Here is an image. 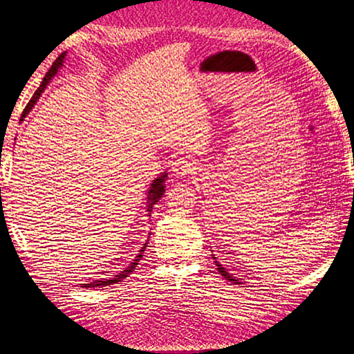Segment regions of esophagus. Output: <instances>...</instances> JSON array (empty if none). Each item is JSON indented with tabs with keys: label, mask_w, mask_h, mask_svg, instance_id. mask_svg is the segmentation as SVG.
Returning a JSON list of instances; mask_svg holds the SVG:
<instances>
[{
	"label": "esophagus",
	"mask_w": 354,
	"mask_h": 354,
	"mask_svg": "<svg viewBox=\"0 0 354 354\" xmlns=\"http://www.w3.org/2000/svg\"><path fill=\"white\" fill-rule=\"evenodd\" d=\"M196 169H198V167H196V163L191 158H178L176 163L172 165V171L176 177L189 176V174H194Z\"/></svg>",
	"instance_id": "34e87169"
}]
</instances>
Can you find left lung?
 <instances>
[{
	"instance_id": "obj_1",
	"label": "left lung",
	"mask_w": 354,
	"mask_h": 354,
	"mask_svg": "<svg viewBox=\"0 0 354 354\" xmlns=\"http://www.w3.org/2000/svg\"><path fill=\"white\" fill-rule=\"evenodd\" d=\"M213 259H215V262H216V257H213ZM216 266H218V270H219V274L224 276L225 279L230 281V282H234V283H241L239 279H235L234 276H230V273H227V270L223 268V265H219V262H216Z\"/></svg>"
}]
</instances>
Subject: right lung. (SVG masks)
Listing matches in <instances>:
<instances>
[{
	"instance_id": "add662e5",
	"label": "right lung",
	"mask_w": 354,
	"mask_h": 354,
	"mask_svg": "<svg viewBox=\"0 0 354 354\" xmlns=\"http://www.w3.org/2000/svg\"><path fill=\"white\" fill-rule=\"evenodd\" d=\"M64 57H66V53H61L59 56L56 57V61L53 62V66L50 67V71L46 72V75H45V77H44L42 84L39 86V89H37L36 92H34V95L31 97V100L28 102L26 108L23 109L21 120H23V118H25V115H26L28 113L31 111L32 106L36 105V102L39 100L40 94H42V92L45 91L46 84H48V83H50V80L53 78L55 75L57 73V68H59V67L62 66V61H64ZM165 178H166V174H163V176L158 177V178H155L153 183L150 185L149 196H147V212H149V215H150V213H152V208H153V205L156 204V202L160 201L161 196L165 194ZM146 246H147V243H144L142 248H141V251H139V254H138V256H136V259L133 260V262L130 263L129 268H125L124 271H120V273H119L118 276H114V277H109V279L94 281V282H89V283H81V287H86V288H91V287H105V286H113V283H118V282H120V281H122V279H125V277L129 276L133 270H136V265H138L139 260H141V257H142V252H144V249H146Z\"/></svg>"
}]
</instances>
